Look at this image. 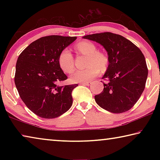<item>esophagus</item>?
Returning a JSON list of instances; mask_svg holds the SVG:
<instances>
[{
	"mask_svg": "<svg viewBox=\"0 0 160 160\" xmlns=\"http://www.w3.org/2000/svg\"><path fill=\"white\" fill-rule=\"evenodd\" d=\"M81 84H82V85H90L91 82H82Z\"/></svg>",
	"mask_w": 160,
	"mask_h": 160,
	"instance_id": "1",
	"label": "esophagus"
}]
</instances>
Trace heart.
<instances>
[{
  "label": "heart",
  "instance_id": "b5f03b06",
  "mask_svg": "<svg viewBox=\"0 0 160 160\" xmlns=\"http://www.w3.org/2000/svg\"><path fill=\"white\" fill-rule=\"evenodd\" d=\"M77 50L88 56L87 66L83 70H74L70 74V80L73 82H85L97 76L99 69L105 70L109 65V57L104 52L97 51V46L90 41H82L76 45ZM58 65L65 72H70L74 68L73 56L68 48H63L59 53Z\"/></svg>",
  "mask_w": 160,
  "mask_h": 160
}]
</instances>
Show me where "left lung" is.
Segmentation results:
<instances>
[{
  "label": "left lung",
  "mask_w": 160,
  "mask_h": 160,
  "mask_svg": "<svg viewBox=\"0 0 160 160\" xmlns=\"http://www.w3.org/2000/svg\"><path fill=\"white\" fill-rule=\"evenodd\" d=\"M104 47L109 66L102 79L104 90L94 96L97 104L114 113L127 112L134 106L144 91L148 70L145 56L133 43L119 34L102 32L83 37Z\"/></svg>",
  "instance_id": "1"
}]
</instances>
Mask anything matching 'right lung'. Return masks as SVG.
Instances as JSON below:
<instances>
[{
    "instance_id": "add662e5",
    "label": "right lung",
    "mask_w": 160,
    "mask_h": 160,
    "mask_svg": "<svg viewBox=\"0 0 160 160\" xmlns=\"http://www.w3.org/2000/svg\"><path fill=\"white\" fill-rule=\"evenodd\" d=\"M76 39L59 35L43 37L31 43L19 56L15 86L26 106L39 117H58L72 106V92L78 85H57L68 78L58 58L61 51Z\"/></svg>"
}]
</instances>
